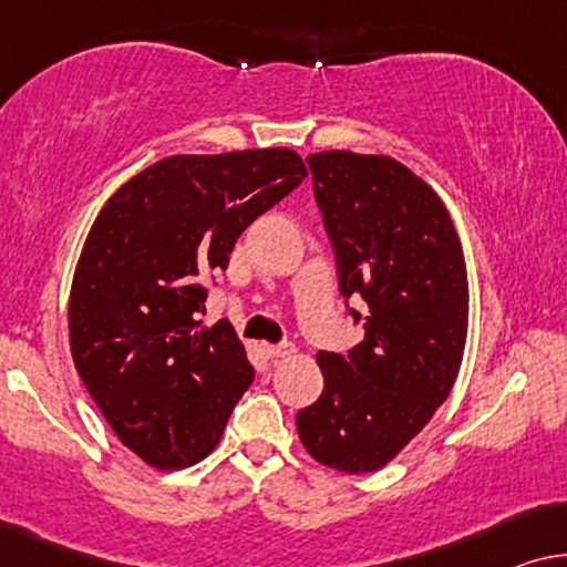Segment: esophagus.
Returning a JSON list of instances; mask_svg holds the SVG:
<instances>
[{
    "mask_svg": "<svg viewBox=\"0 0 567 567\" xmlns=\"http://www.w3.org/2000/svg\"><path fill=\"white\" fill-rule=\"evenodd\" d=\"M267 354L272 357V360H285V357L295 354V344H290V341H285V344H272L267 347Z\"/></svg>",
    "mask_w": 567,
    "mask_h": 567,
    "instance_id": "obj_1",
    "label": "esophagus"
}]
</instances>
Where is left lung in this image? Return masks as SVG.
I'll return each instance as SVG.
<instances>
[{
  "label": "left lung",
  "mask_w": 567,
  "mask_h": 567,
  "mask_svg": "<svg viewBox=\"0 0 567 567\" xmlns=\"http://www.w3.org/2000/svg\"><path fill=\"white\" fill-rule=\"evenodd\" d=\"M308 166L341 295L362 298L367 316L352 352H318L323 393L295 424L316 462L372 473L429 424L457 380L470 308L465 257L440 195L395 158L321 151Z\"/></svg>",
  "instance_id": "8db88e82"
}]
</instances>
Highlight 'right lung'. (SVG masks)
I'll return each instance as SVG.
<instances>
[{"mask_svg": "<svg viewBox=\"0 0 567 567\" xmlns=\"http://www.w3.org/2000/svg\"><path fill=\"white\" fill-rule=\"evenodd\" d=\"M306 177L290 148L169 156L94 218L69 295L71 357L117 440L151 467L205 460L251 385L234 326L200 329V282Z\"/></svg>", "mask_w": 567, "mask_h": 567, "instance_id": "add662e5", "label": "right lung"}]
</instances>
